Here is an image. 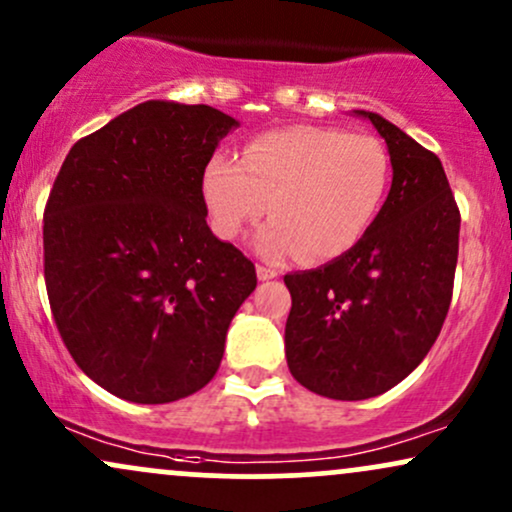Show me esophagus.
Returning a JSON list of instances; mask_svg holds the SVG:
<instances>
[{
	"instance_id": "esophagus-1",
	"label": "esophagus",
	"mask_w": 512,
	"mask_h": 512,
	"mask_svg": "<svg viewBox=\"0 0 512 512\" xmlns=\"http://www.w3.org/2000/svg\"><path fill=\"white\" fill-rule=\"evenodd\" d=\"M256 275H258V280H273V278H278V270L275 268H270V266H263V263H258L256 266Z\"/></svg>"
}]
</instances>
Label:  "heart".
Instances as JSON below:
<instances>
[{"mask_svg": "<svg viewBox=\"0 0 512 512\" xmlns=\"http://www.w3.org/2000/svg\"><path fill=\"white\" fill-rule=\"evenodd\" d=\"M388 174L378 138L302 124L251 138L242 160L215 153L203 170V198L222 239H239L270 208L275 218L258 232V251L323 263L362 242Z\"/></svg>", "mask_w": 512, "mask_h": 512, "instance_id": "heart-1", "label": "heart"}]
</instances>
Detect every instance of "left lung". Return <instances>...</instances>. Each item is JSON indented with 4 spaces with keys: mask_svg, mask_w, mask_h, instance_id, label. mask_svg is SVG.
Instances as JSON below:
<instances>
[{
    "mask_svg": "<svg viewBox=\"0 0 512 512\" xmlns=\"http://www.w3.org/2000/svg\"><path fill=\"white\" fill-rule=\"evenodd\" d=\"M390 194L362 242L323 268L285 275L292 376L330 400H366L398 386L429 354L453 299L460 210L441 160L381 114Z\"/></svg>",
    "mask_w": 512,
    "mask_h": 512,
    "instance_id": "obj_1",
    "label": "left lung"
}]
</instances>
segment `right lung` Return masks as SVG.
Here are the masks:
<instances>
[{"label": "right lung", "mask_w": 512, "mask_h": 512, "mask_svg": "<svg viewBox=\"0 0 512 512\" xmlns=\"http://www.w3.org/2000/svg\"><path fill=\"white\" fill-rule=\"evenodd\" d=\"M237 122L148 100L74 143L45 206V287L78 369L141 405L194 395L256 290V268L210 232L203 170Z\"/></svg>", "instance_id": "add662e5"}]
</instances>
